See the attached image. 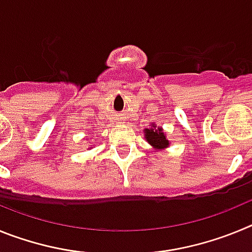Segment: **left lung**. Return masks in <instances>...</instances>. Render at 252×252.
I'll return each instance as SVG.
<instances>
[{
    "label": "left lung",
    "instance_id": "left-lung-1",
    "mask_svg": "<svg viewBox=\"0 0 252 252\" xmlns=\"http://www.w3.org/2000/svg\"><path fill=\"white\" fill-rule=\"evenodd\" d=\"M145 139L148 140L149 144L157 149H164L169 145V141L164 136L161 128L154 130V128H146L145 130Z\"/></svg>",
    "mask_w": 252,
    "mask_h": 252
}]
</instances>
